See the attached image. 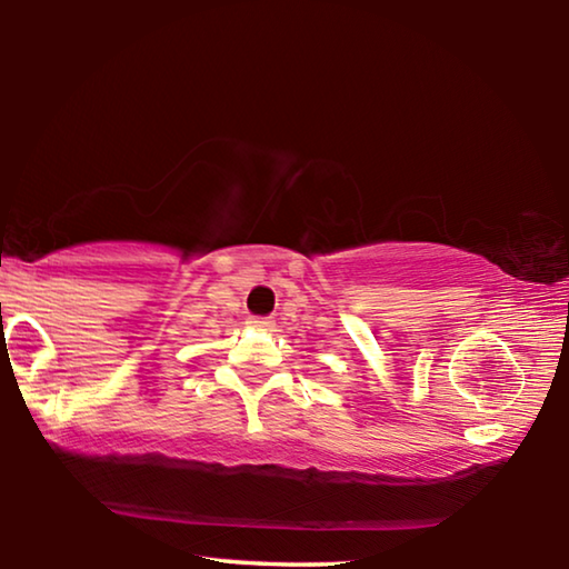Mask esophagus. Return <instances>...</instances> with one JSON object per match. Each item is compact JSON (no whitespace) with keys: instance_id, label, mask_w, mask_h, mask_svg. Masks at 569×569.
Listing matches in <instances>:
<instances>
[{"instance_id":"34e87169","label":"esophagus","mask_w":569,"mask_h":569,"mask_svg":"<svg viewBox=\"0 0 569 569\" xmlns=\"http://www.w3.org/2000/svg\"><path fill=\"white\" fill-rule=\"evenodd\" d=\"M248 326L250 329H256V331H271L273 329V321L271 319H248Z\"/></svg>"}]
</instances>
